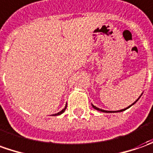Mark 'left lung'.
I'll list each match as a JSON object with an SVG mask.
<instances>
[{
  "mask_svg": "<svg viewBox=\"0 0 153 153\" xmlns=\"http://www.w3.org/2000/svg\"><path fill=\"white\" fill-rule=\"evenodd\" d=\"M140 97H141V96H140ZM140 97H139V98H140ZM139 98H138L137 100H136V101H135V102H134L133 104H132V105H134L135 103L137 102V101L138 100H139ZM132 105H131L130 106H128V107H127V108H126V109H123V110H120V111H104V110H101V109H99V108H97V107H96V106H94V105H92V106L94 107V109H95V110H97V111H100L106 112V113H109V112H111V113H112V112H113V113H114V112H120V111H126V109H128V108H130V107Z\"/></svg>",
  "mask_w": 153,
  "mask_h": 153,
  "instance_id": "8db88e82",
  "label": "left lung"
}]
</instances>
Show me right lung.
I'll return each instance as SVG.
<instances>
[{"label":"right lung","instance_id":"right-lung-1","mask_svg":"<svg viewBox=\"0 0 153 153\" xmlns=\"http://www.w3.org/2000/svg\"><path fill=\"white\" fill-rule=\"evenodd\" d=\"M66 107H67V105H66V106H65V108H64V109H63L61 111L59 112V113H57V114H54L53 116H59V115H61V114H62V113H63V112H64V111L66 110Z\"/></svg>","mask_w":153,"mask_h":153}]
</instances>
